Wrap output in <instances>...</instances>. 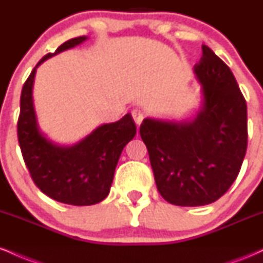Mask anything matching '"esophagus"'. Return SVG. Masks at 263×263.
<instances>
[{"mask_svg":"<svg viewBox=\"0 0 263 263\" xmlns=\"http://www.w3.org/2000/svg\"><path fill=\"white\" fill-rule=\"evenodd\" d=\"M132 117H134V121H135L136 125L140 126L141 123H142V121H143L144 115H143V112H142L141 110H137V108H136V110L132 111Z\"/></svg>","mask_w":263,"mask_h":263,"instance_id":"obj_1","label":"esophagus"}]
</instances>
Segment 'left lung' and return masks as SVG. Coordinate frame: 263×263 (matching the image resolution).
<instances>
[{
	"label": "left lung",
	"mask_w": 263,
	"mask_h": 263,
	"mask_svg": "<svg viewBox=\"0 0 263 263\" xmlns=\"http://www.w3.org/2000/svg\"><path fill=\"white\" fill-rule=\"evenodd\" d=\"M194 73L201 85L197 115L183 121L144 119L140 127L157 189L179 206H200L222 197L247 148L246 101L230 68L203 45Z\"/></svg>",
	"instance_id": "left-lung-1"
}]
</instances>
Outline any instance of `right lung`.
I'll return each instance as SVG.
<instances>
[{
  "instance_id": "right-lung-1",
  "label": "right lung",
  "mask_w": 263,
  "mask_h": 263,
  "mask_svg": "<svg viewBox=\"0 0 263 263\" xmlns=\"http://www.w3.org/2000/svg\"><path fill=\"white\" fill-rule=\"evenodd\" d=\"M86 39V35L69 39L55 52L39 60L23 85L17 123L23 159L35 185L54 200L78 206L100 203L107 197L123 147L136 135L131 114L116 122L99 126L73 146L54 143L39 128L33 105L37 68L50 57L77 47Z\"/></svg>"
}]
</instances>
